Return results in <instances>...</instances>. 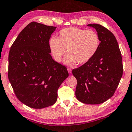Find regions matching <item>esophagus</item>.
<instances>
[{
    "mask_svg": "<svg viewBox=\"0 0 132 132\" xmlns=\"http://www.w3.org/2000/svg\"><path fill=\"white\" fill-rule=\"evenodd\" d=\"M67 70H68V71H69V74H71V73H72V70H71V69H70V68H68Z\"/></svg>",
    "mask_w": 132,
    "mask_h": 132,
    "instance_id": "1",
    "label": "esophagus"
}]
</instances>
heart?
<instances>
[{
	"label": "heart",
	"instance_id": "b5f03b06",
	"mask_svg": "<svg viewBox=\"0 0 132 132\" xmlns=\"http://www.w3.org/2000/svg\"><path fill=\"white\" fill-rule=\"evenodd\" d=\"M100 46V36L95 30L69 27L62 29L57 38L51 37L49 47L53 58L61 62L67 54L65 62L69 64H84L89 62L97 53Z\"/></svg>",
	"mask_w": 132,
	"mask_h": 132
}]
</instances>
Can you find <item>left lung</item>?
Segmentation results:
<instances>
[{
  "instance_id": "8db88e82",
  "label": "left lung",
  "mask_w": 132,
  "mask_h": 132,
  "mask_svg": "<svg viewBox=\"0 0 132 132\" xmlns=\"http://www.w3.org/2000/svg\"><path fill=\"white\" fill-rule=\"evenodd\" d=\"M100 36V46L89 62L72 70L77 79L75 95L81 102L96 105L114 95L123 74L122 59L116 37L98 24H88Z\"/></svg>"
}]
</instances>
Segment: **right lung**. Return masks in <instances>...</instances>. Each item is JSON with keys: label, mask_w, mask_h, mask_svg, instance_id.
Wrapping results in <instances>:
<instances>
[{"label": "right lung", "mask_w": 132, "mask_h": 132, "mask_svg": "<svg viewBox=\"0 0 132 132\" xmlns=\"http://www.w3.org/2000/svg\"><path fill=\"white\" fill-rule=\"evenodd\" d=\"M56 28L30 22L10 50L9 79L18 99L30 108L54 105L59 87L69 76L66 67L50 54L49 40Z\"/></svg>", "instance_id": "obj_1"}]
</instances>
